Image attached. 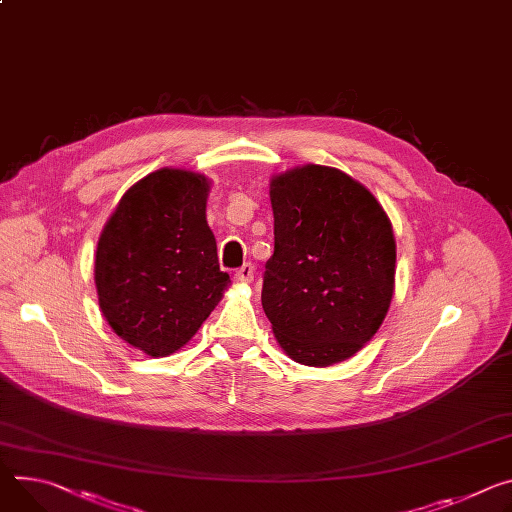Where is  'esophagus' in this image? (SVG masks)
Segmentation results:
<instances>
[{
  "label": "esophagus",
  "mask_w": 512,
  "mask_h": 512,
  "mask_svg": "<svg viewBox=\"0 0 512 512\" xmlns=\"http://www.w3.org/2000/svg\"><path fill=\"white\" fill-rule=\"evenodd\" d=\"M253 275H255V267H253L251 263H247V265H243L241 269H237L235 282H237V284H243V286H249V284H253Z\"/></svg>",
  "instance_id": "1"
}]
</instances>
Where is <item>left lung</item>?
<instances>
[{"label": "left lung", "mask_w": 512, "mask_h": 512, "mask_svg": "<svg viewBox=\"0 0 512 512\" xmlns=\"http://www.w3.org/2000/svg\"><path fill=\"white\" fill-rule=\"evenodd\" d=\"M273 255L261 304L296 363L329 367L353 357L382 327L394 296L396 241L365 185L324 165L269 181Z\"/></svg>", "instance_id": "left-lung-1"}]
</instances>
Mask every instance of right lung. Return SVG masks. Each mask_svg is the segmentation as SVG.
Masks as SVG:
<instances>
[{
  "mask_svg": "<svg viewBox=\"0 0 512 512\" xmlns=\"http://www.w3.org/2000/svg\"><path fill=\"white\" fill-rule=\"evenodd\" d=\"M210 179L163 167L122 196L96 251L100 310L112 331L151 357L179 351L230 286L206 220Z\"/></svg>",
  "mask_w": 512,
  "mask_h": 512,
  "instance_id": "1",
  "label": "right lung"
}]
</instances>
